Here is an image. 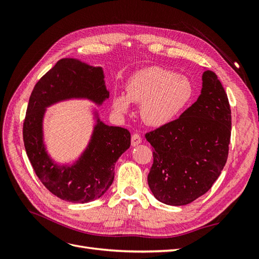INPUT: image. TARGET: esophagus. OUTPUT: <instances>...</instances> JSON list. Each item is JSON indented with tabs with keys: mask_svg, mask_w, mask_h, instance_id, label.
Returning <instances> with one entry per match:
<instances>
[{
	"mask_svg": "<svg viewBox=\"0 0 259 259\" xmlns=\"http://www.w3.org/2000/svg\"><path fill=\"white\" fill-rule=\"evenodd\" d=\"M140 143H142V137H140L138 134H134L132 136V146L133 147L138 146Z\"/></svg>",
	"mask_w": 259,
	"mask_h": 259,
	"instance_id": "obj_1",
	"label": "esophagus"
}]
</instances>
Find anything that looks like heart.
Here are the masks:
<instances>
[{"label":"heart","instance_id":"obj_1","mask_svg":"<svg viewBox=\"0 0 259 259\" xmlns=\"http://www.w3.org/2000/svg\"><path fill=\"white\" fill-rule=\"evenodd\" d=\"M125 91V95H114V110L127 114L131 103L142 105V119L151 126H164L175 121L189 107L194 96V86L189 77L156 66L132 74Z\"/></svg>","mask_w":259,"mask_h":259}]
</instances>
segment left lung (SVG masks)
I'll return each instance as SVG.
<instances>
[{
  "label": "left lung",
  "mask_w": 259,
  "mask_h": 259,
  "mask_svg": "<svg viewBox=\"0 0 259 259\" xmlns=\"http://www.w3.org/2000/svg\"><path fill=\"white\" fill-rule=\"evenodd\" d=\"M231 110L217 75L204 69L202 90L177 120L150 133L153 164L148 185L167 205H186L206 193L228 158Z\"/></svg>",
  "instance_id": "1"
}]
</instances>
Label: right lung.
<instances>
[{
  "mask_svg": "<svg viewBox=\"0 0 259 259\" xmlns=\"http://www.w3.org/2000/svg\"><path fill=\"white\" fill-rule=\"evenodd\" d=\"M108 98L104 69L76 58L60 59L31 93L22 132L26 152L38 179L61 200L88 203L104 195L113 183L117 159L131 147V134L104 123L93 107L95 123L88 146L75 161L60 164L44 142L46 108L70 99H86L99 107Z\"/></svg>",
  "mask_w": 259,
  "mask_h": 259,
  "instance_id": "right-lung-1",
  "label": "right lung"
}]
</instances>
